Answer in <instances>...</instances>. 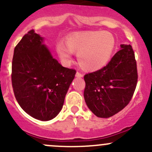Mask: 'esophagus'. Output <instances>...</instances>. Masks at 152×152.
Instances as JSON below:
<instances>
[{
  "instance_id": "1",
  "label": "esophagus",
  "mask_w": 152,
  "mask_h": 152,
  "mask_svg": "<svg viewBox=\"0 0 152 152\" xmlns=\"http://www.w3.org/2000/svg\"><path fill=\"white\" fill-rule=\"evenodd\" d=\"M76 77H78V78H82L83 77V74L82 73H79V72H76Z\"/></svg>"
}]
</instances>
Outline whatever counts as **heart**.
I'll list each match as a JSON object with an SVG mask.
<instances>
[{
	"label": "heart",
	"instance_id": "b5f03b06",
	"mask_svg": "<svg viewBox=\"0 0 152 152\" xmlns=\"http://www.w3.org/2000/svg\"><path fill=\"white\" fill-rule=\"evenodd\" d=\"M66 45L58 42L56 50L61 63L69 66L73 53H77L80 67L86 71H95L105 66L115 47L114 36L108 31H88L69 34Z\"/></svg>",
	"mask_w": 152,
	"mask_h": 152
}]
</instances>
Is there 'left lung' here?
<instances>
[{"mask_svg": "<svg viewBox=\"0 0 152 152\" xmlns=\"http://www.w3.org/2000/svg\"><path fill=\"white\" fill-rule=\"evenodd\" d=\"M106 66L84 76L86 105L96 116L107 118L128 105L138 81L137 66L131 45H121Z\"/></svg>", "mask_w": 152, "mask_h": 152, "instance_id": "obj_1", "label": "left lung"}]
</instances>
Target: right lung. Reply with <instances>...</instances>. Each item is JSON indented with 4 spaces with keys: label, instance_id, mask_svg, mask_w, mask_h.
Masks as SVG:
<instances>
[{
    "label": "right lung",
    "instance_id": "obj_1",
    "mask_svg": "<svg viewBox=\"0 0 152 152\" xmlns=\"http://www.w3.org/2000/svg\"><path fill=\"white\" fill-rule=\"evenodd\" d=\"M44 38L30 30L15 47L11 81L21 107L35 119H53L62 109L76 70L53 58Z\"/></svg>",
    "mask_w": 152,
    "mask_h": 152
}]
</instances>
